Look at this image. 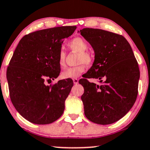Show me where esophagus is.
I'll use <instances>...</instances> for the list:
<instances>
[{"label":"esophagus","mask_w":150,"mask_h":150,"mask_svg":"<svg viewBox=\"0 0 150 150\" xmlns=\"http://www.w3.org/2000/svg\"><path fill=\"white\" fill-rule=\"evenodd\" d=\"M73 83L75 84H77V83H78V81H79V79H77V78H73Z\"/></svg>","instance_id":"1"}]
</instances>
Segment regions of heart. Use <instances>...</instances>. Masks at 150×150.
Masks as SVG:
<instances>
[{"mask_svg": "<svg viewBox=\"0 0 150 150\" xmlns=\"http://www.w3.org/2000/svg\"><path fill=\"white\" fill-rule=\"evenodd\" d=\"M68 47L70 50L75 52H78L77 64L78 65L71 67L62 72V77L63 78H77L85 71V65L90 66L93 62V56L89 51L87 50L88 44L87 41L82 37H75L68 43ZM66 52L60 50L58 55V64L61 69L66 67Z\"/></svg>", "mask_w": 150, "mask_h": 150, "instance_id": "b5f03b06", "label": "heart"}]
</instances>
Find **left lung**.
<instances>
[{"instance_id":"1","label":"left lung","mask_w":150,"mask_h":150,"mask_svg":"<svg viewBox=\"0 0 150 150\" xmlns=\"http://www.w3.org/2000/svg\"><path fill=\"white\" fill-rule=\"evenodd\" d=\"M80 34L95 52L92 67L79 81L84 88L81 97L84 114L96 124H112L135 103L140 77L138 62L122 35L93 28H84ZM90 78L98 79L100 85L90 83L87 79Z\"/></svg>"}]
</instances>
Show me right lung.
Listing matches in <instances>:
<instances>
[{"mask_svg": "<svg viewBox=\"0 0 150 150\" xmlns=\"http://www.w3.org/2000/svg\"><path fill=\"white\" fill-rule=\"evenodd\" d=\"M76 28L62 26L33 32L25 35L15 49L7 69L9 97L16 111L30 122L50 124L63 114L73 80L47 83L59 75L62 44Z\"/></svg>", "mask_w": 150, "mask_h": 150, "instance_id": "right-lung-1", "label": "right lung"}]
</instances>
